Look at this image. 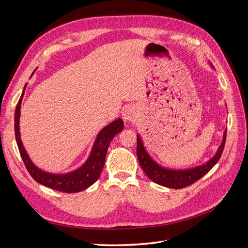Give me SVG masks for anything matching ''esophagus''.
I'll return each mask as SVG.
<instances>
[{"instance_id":"esophagus-1","label":"esophagus","mask_w":248,"mask_h":248,"mask_svg":"<svg viewBox=\"0 0 248 248\" xmlns=\"http://www.w3.org/2000/svg\"><path fill=\"white\" fill-rule=\"evenodd\" d=\"M138 118L137 110L133 107H126L122 111V119L125 123H133Z\"/></svg>"}]
</instances>
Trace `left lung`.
I'll return each mask as SVG.
<instances>
[{"instance_id": "obj_1", "label": "left lung", "mask_w": 248, "mask_h": 248, "mask_svg": "<svg viewBox=\"0 0 248 248\" xmlns=\"http://www.w3.org/2000/svg\"><path fill=\"white\" fill-rule=\"evenodd\" d=\"M226 138L227 129L224 130L222 134L221 144L219 145L212 158H210L205 163L199 164L197 167L189 169H170L161 166V164L153 159V157L149 154L144 145V141H142L139 133H137V155L140 166L150 180H152L156 184L168 187V188L180 189L198 181L199 179L206 175L218 162L223 151L224 144H226Z\"/></svg>"}]
</instances>
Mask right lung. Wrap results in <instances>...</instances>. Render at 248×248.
<instances>
[{
    "mask_svg": "<svg viewBox=\"0 0 248 248\" xmlns=\"http://www.w3.org/2000/svg\"><path fill=\"white\" fill-rule=\"evenodd\" d=\"M27 85L28 84L25 85L24 91H22L19 101L16 106V117H14V130H16V144L20 156L28 171L30 172V175L33 177L35 181L58 191L71 193L87 189L88 187L94 184L98 180L104 167V162H106V156L109 142L124 128V123L122 119H116L115 121L104 126L98 132L87 160L79 168L68 172H63V174H55V172L46 171L37 167L32 161V159L30 158L20 139V108Z\"/></svg>",
    "mask_w": 248,
    "mask_h": 248,
    "instance_id": "add662e5",
    "label": "right lung"
}]
</instances>
